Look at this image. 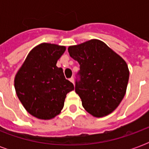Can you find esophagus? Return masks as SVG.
Segmentation results:
<instances>
[{
	"label": "esophagus",
	"mask_w": 149,
	"mask_h": 149,
	"mask_svg": "<svg viewBox=\"0 0 149 149\" xmlns=\"http://www.w3.org/2000/svg\"><path fill=\"white\" fill-rule=\"evenodd\" d=\"M70 81L74 84V78H73V77H71V78L70 79Z\"/></svg>",
	"instance_id": "34e87169"
}]
</instances>
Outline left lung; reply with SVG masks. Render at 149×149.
I'll list each match as a JSON object with an SVG mask.
<instances>
[{"label":"left lung","instance_id":"8db88e82","mask_svg":"<svg viewBox=\"0 0 149 149\" xmlns=\"http://www.w3.org/2000/svg\"><path fill=\"white\" fill-rule=\"evenodd\" d=\"M68 52L79 64L75 91L84 109L96 118L112 113L126 93L129 79L126 62L98 39L70 46Z\"/></svg>","mask_w":149,"mask_h":149}]
</instances>
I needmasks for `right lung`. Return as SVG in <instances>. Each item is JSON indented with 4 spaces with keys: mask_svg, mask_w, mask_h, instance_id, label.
Instances as JSON below:
<instances>
[{
    "mask_svg": "<svg viewBox=\"0 0 149 149\" xmlns=\"http://www.w3.org/2000/svg\"><path fill=\"white\" fill-rule=\"evenodd\" d=\"M65 46L42 43L27 56L15 78L17 96L28 112L42 120L60 113L73 84L65 78L63 69L56 66Z\"/></svg>",
    "mask_w": 149,
    "mask_h": 149,
    "instance_id": "1",
    "label": "right lung"
}]
</instances>
